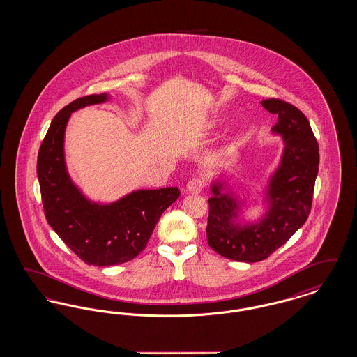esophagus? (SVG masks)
Here are the masks:
<instances>
[{"label":"esophagus","mask_w":357,"mask_h":357,"mask_svg":"<svg viewBox=\"0 0 357 357\" xmlns=\"http://www.w3.org/2000/svg\"><path fill=\"white\" fill-rule=\"evenodd\" d=\"M202 188H204V182L197 178L188 181V183H187V192H190V194H201Z\"/></svg>","instance_id":"34e87169"}]
</instances>
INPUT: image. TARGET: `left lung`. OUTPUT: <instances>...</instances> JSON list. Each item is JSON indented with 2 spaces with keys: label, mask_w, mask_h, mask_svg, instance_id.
Returning <instances> with one entry per match:
<instances>
[{
  "label": "left lung",
  "mask_w": 357,
  "mask_h": 357,
  "mask_svg": "<svg viewBox=\"0 0 357 357\" xmlns=\"http://www.w3.org/2000/svg\"><path fill=\"white\" fill-rule=\"evenodd\" d=\"M261 105L278 115L272 134L281 136L284 144L275 169L258 192L264 211L255 221L248 220L246 204L253 199L241 197L225 172L210 183L206 229L213 250L249 264L269 257L305 223L319 172V144L305 115L278 99L262 100Z\"/></svg>",
  "instance_id": "8db88e82"
}]
</instances>
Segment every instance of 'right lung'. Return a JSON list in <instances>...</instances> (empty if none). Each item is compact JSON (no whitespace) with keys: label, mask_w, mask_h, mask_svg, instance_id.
<instances>
[{"label":"right lung","mask_w":357,"mask_h":357,"mask_svg":"<svg viewBox=\"0 0 357 357\" xmlns=\"http://www.w3.org/2000/svg\"><path fill=\"white\" fill-rule=\"evenodd\" d=\"M89 95L64 107L52 120L37 158V176L47 221L88 265L112 266L135 258L163 211L179 198L178 187L134 190L114 202L91 201L69 175L64 139L72 112L109 102Z\"/></svg>","instance_id":"obj_1"}]
</instances>
